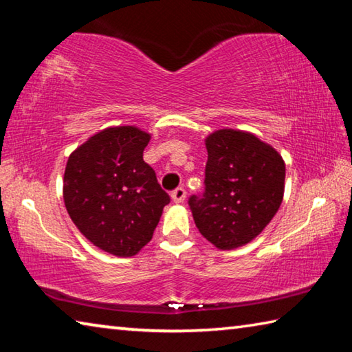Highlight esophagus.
I'll return each mask as SVG.
<instances>
[{
  "label": "esophagus",
  "instance_id": "esophagus-1",
  "mask_svg": "<svg viewBox=\"0 0 352 352\" xmlns=\"http://www.w3.org/2000/svg\"><path fill=\"white\" fill-rule=\"evenodd\" d=\"M170 197H172V200H174V204H183L184 199H186V189L177 188L175 190H172Z\"/></svg>",
  "mask_w": 352,
  "mask_h": 352
}]
</instances>
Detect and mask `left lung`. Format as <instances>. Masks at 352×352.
<instances>
[{"label":"left lung","instance_id":"8db88e82","mask_svg":"<svg viewBox=\"0 0 352 352\" xmlns=\"http://www.w3.org/2000/svg\"><path fill=\"white\" fill-rule=\"evenodd\" d=\"M205 144V192L188 201L195 226L220 250L242 247L261 234L281 206L284 160L242 130H217Z\"/></svg>","mask_w":352,"mask_h":352}]
</instances>
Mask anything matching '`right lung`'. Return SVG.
I'll return each mask as SVG.
<instances>
[{"mask_svg":"<svg viewBox=\"0 0 352 352\" xmlns=\"http://www.w3.org/2000/svg\"><path fill=\"white\" fill-rule=\"evenodd\" d=\"M151 135L135 126L109 127L69 155L63 200L93 245L130 258L151 242L170 197L144 163Z\"/></svg>","mask_w":352,"mask_h":352,"instance_id":"add662e5","label":"right lung"}]
</instances>
